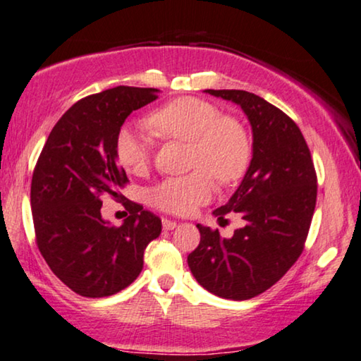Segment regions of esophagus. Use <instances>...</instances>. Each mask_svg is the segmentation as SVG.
Returning <instances> with one entry per match:
<instances>
[{"label": "esophagus", "instance_id": "1", "mask_svg": "<svg viewBox=\"0 0 361 361\" xmlns=\"http://www.w3.org/2000/svg\"><path fill=\"white\" fill-rule=\"evenodd\" d=\"M161 224H164L165 231H171V229H175V227H176V222L171 221V219H164V221H161Z\"/></svg>", "mask_w": 361, "mask_h": 361}]
</instances>
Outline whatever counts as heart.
I'll return each mask as SVG.
<instances>
[{
    "label": "heart",
    "mask_w": 361,
    "mask_h": 361,
    "mask_svg": "<svg viewBox=\"0 0 361 361\" xmlns=\"http://www.w3.org/2000/svg\"><path fill=\"white\" fill-rule=\"evenodd\" d=\"M147 126L159 139L190 142L185 176L165 178L150 188L149 201L170 214H191L214 195V174L221 183H232L245 173L252 147L247 129L209 101L185 96L155 109ZM152 137L134 126H124L116 135V157L129 173L142 175L152 161Z\"/></svg>",
    "instance_id": "b5f03b06"
}]
</instances>
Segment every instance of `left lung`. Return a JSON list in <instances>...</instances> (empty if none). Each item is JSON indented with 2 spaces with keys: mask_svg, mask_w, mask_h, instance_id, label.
<instances>
[{
  "mask_svg": "<svg viewBox=\"0 0 361 361\" xmlns=\"http://www.w3.org/2000/svg\"><path fill=\"white\" fill-rule=\"evenodd\" d=\"M238 104L250 121L253 157L245 176L214 216L237 212L243 226L231 238L197 224L201 242L188 255L192 276L219 298L243 301L280 281L304 250L317 197L311 152L296 123L243 90H206ZM227 221V219H226Z\"/></svg>",
  "mask_w": 361,
  "mask_h": 361,
  "instance_id": "left-lung-1",
  "label": "left lung"
}]
</instances>
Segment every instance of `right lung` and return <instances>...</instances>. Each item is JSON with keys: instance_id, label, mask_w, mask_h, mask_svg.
<instances>
[{"instance_id": "add662e5", "label": "right lung", "mask_w": 361, "mask_h": 361, "mask_svg": "<svg viewBox=\"0 0 361 361\" xmlns=\"http://www.w3.org/2000/svg\"><path fill=\"white\" fill-rule=\"evenodd\" d=\"M159 90L116 86L80 99L54 126L30 183L35 242L60 281L85 298L119 293L140 275L144 250L160 235V217L130 202L123 226L101 217V196L119 197L128 176L116 135L132 111Z\"/></svg>"}]
</instances>
